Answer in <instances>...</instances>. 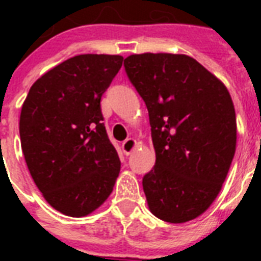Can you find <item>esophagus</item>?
I'll list each match as a JSON object with an SVG mask.
<instances>
[{
	"instance_id": "1",
	"label": "esophagus",
	"mask_w": 261,
	"mask_h": 261,
	"mask_svg": "<svg viewBox=\"0 0 261 261\" xmlns=\"http://www.w3.org/2000/svg\"><path fill=\"white\" fill-rule=\"evenodd\" d=\"M135 147H137V142H135V139L133 138H127L126 141L122 143V150L126 155L131 154V151L134 150Z\"/></svg>"
}]
</instances>
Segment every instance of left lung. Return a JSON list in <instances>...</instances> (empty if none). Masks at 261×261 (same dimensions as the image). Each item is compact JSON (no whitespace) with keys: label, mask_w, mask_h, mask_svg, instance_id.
<instances>
[{"label":"left lung","mask_w":261,"mask_h":261,"mask_svg":"<svg viewBox=\"0 0 261 261\" xmlns=\"http://www.w3.org/2000/svg\"><path fill=\"white\" fill-rule=\"evenodd\" d=\"M124 69L149 111L155 151L142 178L149 208L165 222L196 218L214 202L234 157L230 94L188 55H130Z\"/></svg>","instance_id":"left-lung-1"}]
</instances>
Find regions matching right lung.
I'll return each instance as SVG.
<instances>
[{
  "label": "right lung",
  "instance_id": "add662e5",
  "mask_svg": "<svg viewBox=\"0 0 261 261\" xmlns=\"http://www.w3.org/2000/svg\"><path fill=\"white\" fill-rule=\"evenodd\" d=\"M122 62L120 55L73 57L43 74L22 104L27 167L50 206L69 217L101 206L120 172L100 101Z\"/></svg>",
  "mask_w": 261,
  "mask_h": 261
}]
</instances>
